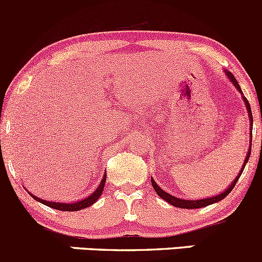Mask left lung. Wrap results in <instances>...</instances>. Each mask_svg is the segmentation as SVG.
<instances>
[{
    "instance_id": "left-lung-1",
    "label": "left lung",
    "mask_w": 262,
    "mask_h": 262,
    "mask_svg": "<svg viewBox=\"0 0 262 262\" xmlns=\"http://www.w3.org/2000/svg\"><path fill=\"white\" fill-rule=\"evenodd\" d=\"M224 72H225V75H227L228 79H229L230 81H232V84L234 85L235 89H237L238 92H239L241 94H242V99H243V102H245L246 110H247V113H248V117H250V123H251L250 128H251V130H252L253 120H252V112H251L250 103H248V100L246 99V97H245V95H243L242 90H241L239 84H238V81H237V80H235V77L232 75V72L227 71V70H225ZM250 136H251L250 147H248V151H247V154H246L245 162H243L242 168H241V170H239V172H238L237 177L234 178V181H233V182L230 183V185L228 186V187L225 188V190L223 191L222 193H218V195L211 196V198H208V199H200V200H183V199L177 198V196H173V195H170V193L165 192V191L163 190V188H160V186L158 185V183L155 182V181L152 180V177H151V185H152V187H154V190H155V192H157V195L160 196V198H162L163 200H165L168 204H170V205L176 206V208H181V209H200V208H205V206L211 205V204L218 203V201L223 200V199H224V198H227L228 193H230V191H232L233 188H234L235 183H237L238 178H239L241 174H242L243 169H245L246 163L248 162V158H250V155H251V145H252V132H250Z\"/></svg>"
}]
</instances>
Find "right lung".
I'll use <instances>...</instances> for the list:
<instances>
[{
    "label": "right lung",
    "instance_id": "obj_1",
    "mask_svg": "<svg viewBox=\"0 0 262 262\" xmlns=\"http://www.w3.org/2000/svg\"><path fill=\"white\" fill-rule=\"evenodd\" d=\"M105 180H107V174L103 176L102 182H100V185L98 186L97 190H95L94 192L92 193V195L88 196V198H85V199H82V200L76 201V203L67 204V203H56V201H47V200H43V199H40V198H37L35 195L30 193L29 191H28V192H29V195L32 196L34 200L39 201V203H42L43 205L49 206V208H52V209H57V210H61V211H79V210H81V209H85V208H89V206H92L93 204H94L95 201H97L98 199L100 198L103 190H104Z\"/></svg>",
    "mask_w": 262,
    "mask_h": 262
}]
</instances>
